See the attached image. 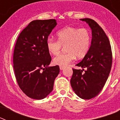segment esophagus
<instances>
[{"instance_id":"34e87169","label":"esophagus","mask_w":120,"mask_h":120,"mask_svg":"<svg viewBox=\"0 0 120 120\" xmlns=\"http://www.w3.org/2000/svg\"><path fill=\"white\" fill-rule=\"evenodd\" d=\"M64 68H65V66H62V65H60L59 66V68H60L61 70H63L64 69Z\"/></svg>"}]
</instances>
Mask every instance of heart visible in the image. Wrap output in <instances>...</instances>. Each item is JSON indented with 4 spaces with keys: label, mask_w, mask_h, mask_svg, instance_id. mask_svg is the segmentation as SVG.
Masks as SVG:
<instances>
[{
    "label": "heart",
    "mask_w": 120,
    "mask_h": 120,
    "mask_svg": "<svg viewBox=\"0 0 120 120\" xmlns=\"http://www.w3.org/2000/svg\"><path fill=\"white\" fill-rule=\"evenodd\" d=\"M57 40L49 38L46 45L50 54H58L62 46H65L67 52L55 57L53 62L58 65H67L76 58H84L90 49L91 36L86 28L79 29L75 27H66L56 33Z\"/></svg>",
    "instance_id": "obj_1"
}]
</instances>
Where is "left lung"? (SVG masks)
<instances>
[{
  "label": "left lung",
  "mask_w": 120,
  "mask_h": 120,
  "mask_svg": "<svg viewBox=\"0 0 120 120\" xmlns=\"http://www.w3.org/2000/svg\"><path fill=\"white\" fill-rule=\"evenodd\" d=\"M80 20L91 29V43L87 54L76 64L83 69H73L70 83L77 96L89 100L98 95L105 84L112 67V52L109 40L102 28L92 19Z\"/></svg>",
  "instance_id": "8db88e82"
}]
</instances>
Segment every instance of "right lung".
Returning a JSON list of instances; mask_svg holds the SVG:
<instances>
[{
  "mask_svg": "<svg viewBox=\"0 0 120 120\" xmlns=\"http://www.w3.org/2000/svg\"><path fill=\"white\" fill-rule=\"evenodd\" d=\"M56 25L55 19L32 21L19 35L15 45V76L23 93L33 99L47 97L59 73L58 65L49 67L52 58L46 45L49 35Z\"/></svg>",
  "mask_w": 120,
  "mask_h": 120,
  "instance_id": "add662e5",
  "label": "right lung"
}]
</instances>
